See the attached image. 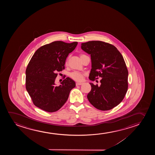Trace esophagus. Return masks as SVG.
I'll return each instance as SVG.
<instances>
[{
  "instance_id": "34e87169",
  "label": "esophagus",
  "mask_w": 155,
  "mask_h": 155,
  "mask_svg": "<svg viewBox=\"0 0 155 155\" xmlns=\"http://www.w3.org/2000/svg\"><path fill=\"white\" fill-rule=\"evenodd\" d=\"M83 84L82 83H76V86H79V85H81Z\"/></svg>"
}]
</instances>
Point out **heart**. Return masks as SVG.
<instances>
[{
	"label": "heart",
	"instance_id": "1",
	"mask_svg": "<svg viewBox=\"0 0 155 155\" xmlns=\"http://www.w3.org/2000/svg\"><path fill=\"white\" fill-rule=\"evenodd\" d=\"M84 55V54H81V57ZM70 77H71V78L74 81H83L84 77V74H83L82 72H79L77 71H74L70 73Z\"/></svg>",
	"mask_w": 155,
	"mask_h": 155
}]
</instances>
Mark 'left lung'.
Segmentation results:
<instances>
[{"label": "left lung", "instance_id": "8db88e82", "mask_svg": "<svg viewBox=\"0 0 155 155\" xmlns=\"http://www.w3.org/2000/svg\"><path fill=\"white\" fill-rule=\"evenodd\" d=\"M81 48L91 57L89 79L102 78L100 86L90 83L87 98L98 110H111L122 101L128 88V70L123 56L113 45L100 41L83 43Z\"/></svg>", "mask_w": 155, "mask_h": 155}]
</instances>
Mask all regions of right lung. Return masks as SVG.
I'll return each instance as SVG.
<instances>
[{
  "label": "right lung",
  "instance_id": "add662e5",
  "mask_svg": "<svg viewBox=\"0 0 155 155\" xmlns=\"http://www.w3.org/2000/svg\"><path fill=\"white\" fill-rule=\"evenodd\" d=\"M77 42L58 41L38 48L26 69L25 87L33 104L48 112L59 110L68 100L74 81L66 78L55 86L57 72L64 69L66 58L76 48Z\"/></svg>",
  "mask_w": 155,
  "mask_h": 155
}]
</instances>
